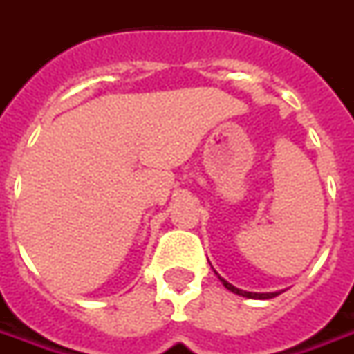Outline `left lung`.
Masks as SVG:
<instances>
[{"mask_svg":"<svg viewBox=\"0 0 354 354\" xmlns=\"http://www.w3.org/2000/svg\"><path fill=\"white\" fill-rule=\"evenodd\" d=\"M220 281H222V284L225 286V288L231 290L233 294H239V296H243V297H252V299H271V297L279 296L277 292H271V294H254V292H245V290H239V288H235L233 284H230V282L225 281V279H222V277H220Z\"/></svg>","mask_w":354,"mask_h":354,"instance_id":"8db88e82","label":"left lung"}]
</instances>
